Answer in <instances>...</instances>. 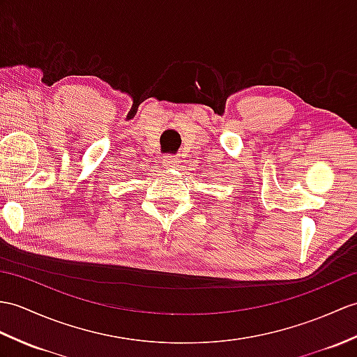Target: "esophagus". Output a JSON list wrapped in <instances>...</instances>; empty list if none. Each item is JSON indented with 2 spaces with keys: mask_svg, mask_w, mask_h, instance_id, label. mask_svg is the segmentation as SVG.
<instances>
[{
  "mask_svg": "<svg viewBox=\"0 0 357 357\" xmlns=\"http://www.w3.org/2000/svg\"><path fill=\"white\" fill-rule=\"evenodd\" d=\"M179 164V160L176 156H172V155H165L162 158V165H165L167 169H176Z\"/></svg>",
  "mask_w": 357,
  "mask_h": 357,
  "instance_id": "34e87169",
  "label": "esophagus"
}]
</instances>
